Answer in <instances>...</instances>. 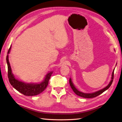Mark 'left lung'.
<instances>
[{
	"label": "left lung",
	"instance_id": "1",
	"mask_svg": "<svg viewBox=\"0 0 122 122\" xmlns=\"http://www.w3.org/2000/svg\"><path fill=\"white\" fill-rule=\"evenodd\" d=\"M114 69L113 70V71L112 74L111 80L110 82L109 83V85H108L107 86H105L104 88L102 89H101V90H100L99 91L95 92H94V93H85L82 92H80L79 90H78L76 88L75 86L74 85V84L72 83V81H71V78H70V79H69L70 86H71V89H72V90L74 91V92L78 96H80L81 97H82V98H95V97L98 96L99 95H100V94H101V93H102L105 91H106L107 89H108L110 87V86H111L112 83L113 82V79H114Z\"/></svg>",
	"mask_w": 122,
	"mask_h": 122
}]
</instances>
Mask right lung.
Wrapping results in <instances>:
<instances>
[{
    "label": "right lung",
    "mask_w": 122,
    "mask_h": 122,
    "mask_svg": "<svg viewBox=\"0 0 122 122\" xmlns=\"http://www.w3.org/2000/svg\"><path fill=\"white\" fill-rule=\"evenodd\" d=\"M11 47L8 51V55L6 57V61L8 65V77L9 81L13 88L20 92V93L26 96H34L41 93L47 87L51 75L53 72H49L46 75L44 80L39 83H26L15 79L12 73L11 68L10 65L8 58V54L9 53Z\"/></svg>",
    "instance_id": "right-lung-1"
}]
</instances>
